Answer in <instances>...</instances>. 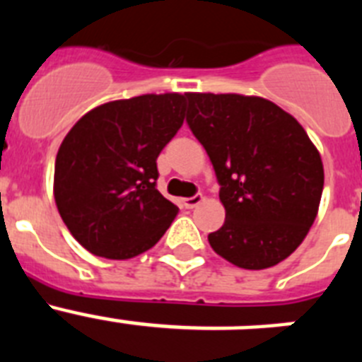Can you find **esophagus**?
I'll return each mask as SVG.
<instances>
[{
    "mask_svg": "<svg viewBox=\"0 0 362 362\" xmlns=\"http://www.w3.org/2000/svg\"><path fill=\"white\" fill-rule=\"evenodd\" d=\"M201 201H203V196H201V194H196V196L183 199V204H185V209H194V206H197Z\"/></svg>",
    "mask_w": 362,
    "mask_h": 362,
    "instance_id": "1",
    "label": "esophagus"
}]
</instances>
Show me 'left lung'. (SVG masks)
Masks as SVG:
<instances>
[{
	"label": "left lung",
	"instance_id": "obj_1",
	"mask_svg": "<svg viewBox=\"0 0 362 362\" xmlns=\"http://www.w3.org/2000/svg\"><path fill=\"white\" fill-rule=\"evenodd\" d=\"M187 123L216 170L225 225L209 233L216 254L246 270L288 257L317 216L325 170L293 116L268 99L187 94Z\"/></svg>",
	"mask_w": 362,
	"mask_h": 362
}]
</instances>
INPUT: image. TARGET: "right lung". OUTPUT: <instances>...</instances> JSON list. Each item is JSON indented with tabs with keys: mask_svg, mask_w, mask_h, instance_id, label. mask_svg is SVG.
I'll list each match as a JSON object with an SVG mask.
<instances>
[{
	"mask_svg": "<svg viewBox=\"0 0 362 362\" xmlns=\"http://www.w3.org/2000/svg\"><path fill=\"white\" fill-rule=\"evenodd\" d=\"M187 95L110 101L74 124L56 156L54 199L90 254L130 259L152 248L177 216L159 194L158 156L185 119Z\"/></svg>",
	"mask_w": 362,
	"mask_h": 362,
	"instance_id": "right-lung-1",
	"label": "right lung"
}]
</instances>
